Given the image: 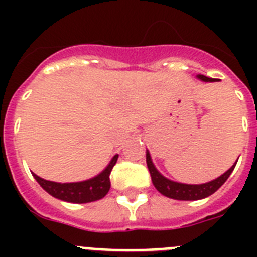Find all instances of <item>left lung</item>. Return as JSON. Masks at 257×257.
I'll return each instance as SVG.
<instances>
[{
  "label": "left lung",
  "mask_w": 257,
  "mask_h": 257,
  "mask_svg": "<svg viewBox=\"0 0 257 257\" xmlns=\"http://www.w3.org/2000/svg\"><path fill=\"white\" fill-rule=\"evenodd\" d=\"M198 78L202 79V81H205V82L217 81L216 78H210V77L202 76V74H199ZM235 165H237V162L231 166L225 174H222L220 178L215 179V180L210 181V183L199 184V185H190V184L175 183V181L163 178L162 175L156 170L154 165L152 163L151 156L147 152V166H148L149 174H151L152 181H153V185L156 187V189L160 193H162L163 196L169 197V198L180 199V201H197V199L206 198V197L213 194V193L221 187L222 184L228 180V178L230 176L233 170H234Z\"/></svg>",
  "instance_id": "obj_1"
}]
</instances>
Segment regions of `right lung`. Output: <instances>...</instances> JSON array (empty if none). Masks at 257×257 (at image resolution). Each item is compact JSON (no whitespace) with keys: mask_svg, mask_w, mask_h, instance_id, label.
Segmentation results:
<instances>
[{"mask_svg":"<svg viewBox=\"0 0 257 257\" xmlns=\"http://www.w3.org/2000/svg\"><path fill=\"white\" fill-rule=\"evenodd\" d=\"M117 160L118 154H115L108 167L100 175H97L90 180L81 181V183H54V181L45 180L36 174H33V176L41 187L55 198L72 202V203H88V202L97 201L106 196V193L110 189L109 175L112 172Z\"/></svg>","mask_w":257,"mask_h":257,"instance_id":"right-lung-1","label":"right lung"}]
</instances>
